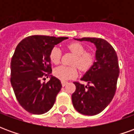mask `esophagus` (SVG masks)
<instances>
[{
    "label": "esophagus",
    "instance_id": "obj_1",
    "mask_svg": "<svg viewBox=\"0 0 134 134\" xmlns=\"http://www.w3.org/2000/svg\"><path fill=\"white\" fill-rule=\"evenodd\" d=\"M61 82H62V85L63 87H64V86L67 84V82L66 81H62Z\"/></svg>",
    "mask_w": 134,
    "mask_h": 134
}]
</instances>
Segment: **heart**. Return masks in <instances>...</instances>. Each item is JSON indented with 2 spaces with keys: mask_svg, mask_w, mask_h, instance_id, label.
I'll return each instance as SVG.
<instances>
[{
  "mask_svg": "<svg viewBox=\"0 0 134 134\" xmlns=\"http://www.w3.org/2000/svg\"><path fill=\"white\" fill-rule=\"evenodd\" d=\"M68 49L75 55L72 62L73 65H77L82 71H87L93 66L95 58L90 52H86V49L80 43H72L68 45ZM50 60L54 64H59L62 57V51L58 47H53L49 54ZM56 77L61 80H67L77 75V69L75 66L69 67L61 65L56 67L53 71Z\"/></svg>",
  "mask_w": 134,
  "mask_h": 134,
  "instance_id": "1",
  "label": "heart"
}]
</instances>
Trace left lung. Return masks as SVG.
<instances>
[{
	"mask_svg": "<svg viewBox=\"0 0 134 134\" xmlns=\"http://www.w3.org/2000/svg\"><path fill=\"white\" fill-rule=\"evenodd\" d=\"M74 39L93 43L96 52V62L81 78L87 82V85L74 82L76 90L72 95L73 106L83 115H97L108 105L115 95L119 75L118 57L113 47L103 38Z\"/></svg>",
	"mask_w": 134,
	"mask_h": 134,
	"instance_id": "8db88e82",
	"label": "left lung"
}]
</instances>
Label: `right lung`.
<instances>
[{
    "instance_id": "add662e5",
    "label": "right lung",
    "mask_w": 134,
    "mask_h": 134,
    "mask_svg": "<svg viewBox=\"0 0 134 134\" xmlns=\"http://www.w3.org/2000/svg\"><path fill=\"white\" fill-rule=\"evenodd\" d=\"M67 38L30 36L16 47L10 62V83L19 104L29 113L43 114L54 105L62 84L50 75L49 54L53 47ZM44 76H50L47 83L41 82Z\"/></svg>"
}]
</instances>
